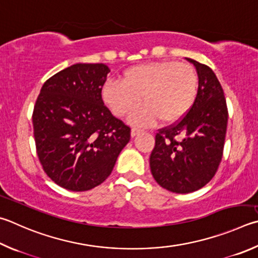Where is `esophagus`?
I'll list each match as a JSON object with an SVG mask.
<instances>
[{
  "mask_svg": "<svg viewBox=\"0 0 258 258\" xmlns=\"http://www.w3.org/2000/svg\"><path fill=\"white\" fill-rule=\"evenodd\" d=\"M142 132V130L141 128H138V127H133L132 130H131V137L132 138H134V137H137V135L139 134V133H141Z\"/></svg>",
  "mask_w": 258,
  "mask_h": 258,
  "instance_id": "obj_1",
  "label": "esophagus"
}]
</instances>
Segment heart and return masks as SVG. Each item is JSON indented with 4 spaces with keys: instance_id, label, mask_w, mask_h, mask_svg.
Masks as SVG:
<instances>
[{
    "instance_id": "b5f03b06",
    "label": "heart",
    "mask_w": 258,
    "mask_h": 258,
    "mask_svg": "<svg viewBox=\"0 0 258 258\" xmlns=\"http://www.w3.org/2000/svg\"><path fill=\"white\" fill-rule=\"evenodd\" d=\"M199 77L189 64L162 60L125 70L123 81H108L102 87L105 104L119 117L130 114L142 100L145 105L130 116L133 124L150 126L158 118L163 124L181 119L194 105Z\"/></svg>"
}]
</instances>
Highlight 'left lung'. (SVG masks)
Listing matches in <instances>:
<instances>
[{
	"mask_svg": "<svg viewBox=\"0 0 258 258\" xmlns=\"http://www.w3.org/2000/svg\"><path fill=\"white\" fill-rule=\"evenodd\" d=\"M194 64L199 90L194 105L182 118L159 130L150 156L152 176L163 188L178 194L202 188L221 162L228 124L223 89L208 65Z\"/></svg>",
	"mask_w": 258,
	"mask_h": 258,
	"instance_id": "8db88e82",
	"label": "left lung"
}]
</instances>
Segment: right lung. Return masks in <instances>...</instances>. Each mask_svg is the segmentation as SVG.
Listing matches in <instances>:
<instances>
[{"mask_svg": "<svg viewBox=\"0 0 258 258\" xmlns=\"http://www.w3.org/2000/svg\"><path fill=\"white\" fill-rule=\"evenodd\" d=\"M109 68L78 63L54 74L41 87L32 113L37 154L55 184L89 190L108 177L131 139L101 98Z\"/></svg>", "mask_w": 258, "mask_h": 258, "instance_id": "obj_1", "label": "right lung"}]
</instances>
